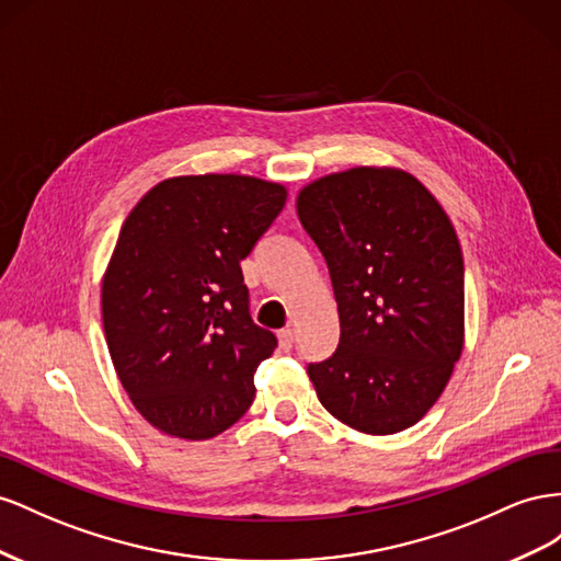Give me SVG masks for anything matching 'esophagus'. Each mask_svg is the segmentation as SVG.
<instances>
[{
	"instance_id": "1",
	"label": "esophagus",
	"mask_w": 561,
	"mask_h": 561,
	"mask_svg": "<svg viewBox=\"0 0 561 561\" xmlns=\"http://www.w3.org/2000/svg\"><path fill=\"white\" fill-rule=\"evenodd\" d=\"M294 343H296L294 329H282V331H279V347H282L284 352H289V350L294 347Z\"/></svg>"
}]
</instances>
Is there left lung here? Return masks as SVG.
Segmentation results:
<instances>
[{
    "instance_id": "1",
    "label": "left lung",
    "mask_w": 561,
    "mask_h": 561,
    "mask_svg": "<svg viewBox=\"0 0 561 561\" xmlns=\"http://www.w3.org/2000/svg\"><path fill=\"white\" fill-rule=\"evenodd\" d=\"M296 211L341 319L333 355L308 364L319 402L366 435L411 427L462 352L466 277L449 216L411 173L376 167L310 183Z\"/></svg>"
}]
</instances>
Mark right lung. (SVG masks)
<instances>
[{
	"instance_id": "add662e5",
	"label": "right lung",
	"mask_w": 561,
	"mask_h": 561,
	"mask_svg": "<svg viewBox=\"0 0 561 561\" xmlns=\"http://www.w3.org/2000/svg\"><path fill=\"white\" fill-rule=\"evenodd\" d=\"M284 204L279 183L179 175L124 220L103 277L105 341L134 407L171 437H216L253 402L277 339L253 324L239 263Z\"/></svg>"
}]
</instances>
